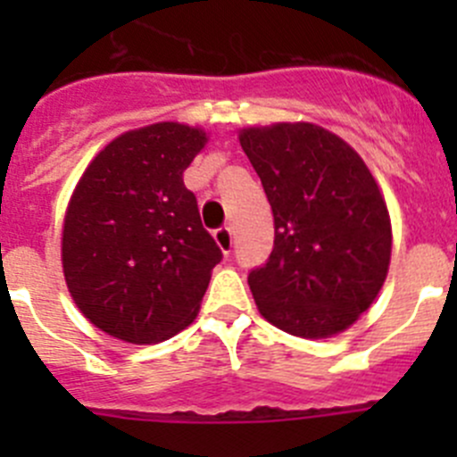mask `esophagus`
<instances>
[{"instance_id": "esophagus-1", "label": "esophagus", "mask_w": 457, "mask_h": 457, "mask_svg": "<svg viewBox=\"0 0 457 457\" xmlns=\"http://www.w3.org/2000/svg\"><path fill=\"white\" fill-rule=\"evenodd\" d=\"M214 241L225 254H229V250H232V229H229L228 225H225V228L214 229Z\"/></svg>"}]
</instances>
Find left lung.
<instances>
[{"instance_id": "obj_1", "label": "left lung", "mask_w": 457, "mask_h": 457, "mask_svg": "<svg viewBox=\"0 0 457 457\" xmlns=\"http://www.w3.org/2000/svg\"><path fill=\"white\" fill-rule=\"evenodd\" d=\"M274 214V247L247 276L258 312L287 334L347 329L380 292L389 212L361 156L314 123L241 132Z\"/></svg>"}]
</instances>
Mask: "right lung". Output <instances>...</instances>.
Instances as JSON below:
<instances>
[{"mask_svg": "<svg viewBox=\"0 0 457 457\" xmlns=\"http://www.w3.org/2000/svg\"><path fill=\"white\" fill-rule=\"evenodd\" d=\"M205 132L154 123L95 156L62 238L68 289L95 327L126 343L170 338L195 320L223 252L203 228L183 172Z\"/></svg>", "mask_w": 457, "mask_h": 457, "instance_id": "obj_1", "label": "right lung"}]
</instances>
